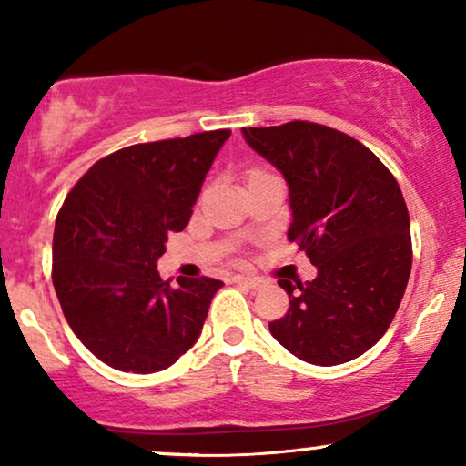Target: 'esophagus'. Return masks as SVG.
<instances>
[{
	"label": "esophagus",
	"instance_id": "34e87169",
	"mask_svg": "<svg viewBox=\"0 0 466 466\" xmlns=\"http://www.w3.org/2000/svg\"><path fill=\"white\" fill-rule=\"evenodd\" d=\"M232 283L251 287V289H258V287L261 285V280H259V279H253V277H242V274H234Z\"/></svg>",
	"mask_w": 466,
	"mask_h": 466
}]
</instances>
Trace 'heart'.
Wrapping results in <instances>:
<instances>
[{
  "label": "heart",
  "mask_w": 466,
  "mask_h": 466,
  "mask_svg": "<svg viewBox=\"0 0 466 466\" xmlns=\"http://www.w3.org/2000/svg\"><path fill=\"white\" fill-rule=\"evenodd\" d=\"M258 175H266L264 170H251V173H248V177H258Z\"/></svg>",
  "instance_id": "b5f03b06"
}]
</instances>
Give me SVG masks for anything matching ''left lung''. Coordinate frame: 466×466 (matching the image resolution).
Wrapping results in <instances>:
<instances>
[{
    "mask_svg": "<svg viewBox=\"0 0 466 466\" xmlns=\"http://www.w3.org/2000/svg\"><path fill=\"white\" fill-rule=\"evenodd\" d=\"M289 187V240L317 279H280L289 310L270 333L312 365L361 357L384 336L411 272L410 215L390 170L363 143L314 122L242 128Z\"/></svg>",
    "mask_w": 466,
    "mask_h": 466,
    "instance_id": "obj_1",
    "label": "left lung"
}]
</instances>
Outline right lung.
Returning a JSON list of instances; mask_svg holds the SVG:
<instances>
[{
	"instance_id": "1",
	"label": "right lung",
	"mask_w": 466,
	"mask_h": 466,
	"mask_svg": "<svg viewBox=\"0 0 466 466\" xmlns=\"http://www.w3.org/2000/svg\"><path fill=\"white\" fill-rule=\"evenodd\" d=\"M230 130L124 147L95 162L56 215L52 283L77 339L120 371L154 373L198 339L215 279H160Z\"/></svg>"
}]
</instances>
